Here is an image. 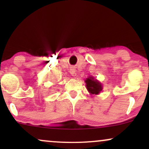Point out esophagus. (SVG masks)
<instances>
[{
  "label": "esophagus",
  "instance_id": "esophagus-1",
  "mask_svg": "<svg viewBox=\"0 0 149 149\" xmlns=\"http://www.w3.org/2000/svg\"><path fill=\"white\" fill-rule=\"evenodd\" d=\"M69 72L71 75H72V76H74V74L76 73V69H75V68L74 67H71V69H70Z\"/></svg>",
  "mask_w": 149,
  "mask_h": 149
}]
</instances>
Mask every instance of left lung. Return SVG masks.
Segmentation results:
<instances>
[{
  "mask_svg": "<svg viewBox=\"0 0 149 149\" xmlns=\"http://www.w3.org/2000/svg\"><path fill=\"white\" fill-rule=\"evenodd\" d=\"M86 88L91 95H98L102 90V85L98 80L94 79L93 77H89L85 80Z\"/></svg>",
  "mask_w": 149,
  "mask_h": 149,
  "instance_id": "left-lung-1",
  "label": "left lung"
}]
</instances>
